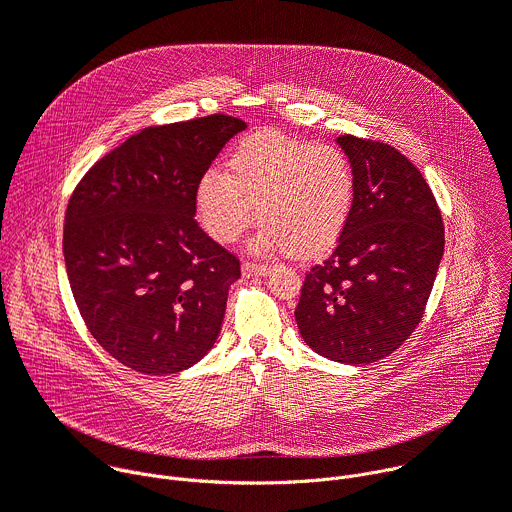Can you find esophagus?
<instances>
[{
  "mask_svg": "<svg viewBox=\"0 0 512 512\" xmlns=\"http://www.w3.org/2000/svg\"><path fill=\"white\" fill-rule=\"evenodd\" d=\"M271 271V265L265 263H255V261H245L243 263V275L253 277V275H267Z\"/></svg>",
  "mask_w": 512,
  "mask_h": 512,
  "instance_id": "34e87169",
  "label": "esophagus"
}]
</instances>
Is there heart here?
Listing matches in <instances>:
<instances>
[{"mask_svg": "<svg viewBox=\"0 0 512 512\" xmlns=\"http://www.w3.org/2000/svg\"><path fill=\"white\" fill-rule=\"evenodd\" d=\"M356 200V176L336 145L277 131L245 137L227 174L210 170L196 186V216L216 243H233L263 223L257 249H287L298 259L328 255L342 239Z\"/></svg>", "mask_w": 512, "mask_h": 512, "instance_id": "1", "label": "heart"}]
</instances>
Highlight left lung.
Returning a JSON list of instances; mask_svg holds the SVG:
<instances>
[{
  "mask_svg": "<svg viewBox=\"0 0 512 512\" xmlns=\"http://www.w3.org/2000/svg\"><path fill=\"white\" fill-rule=\"evenodd\" d=\"M356 176L350 223L310 267L296 308L318 354L369 364L397 350L425 314L444 255V221L421 172L393 145L340 135Z\"/></svg>",
  "mask_w": 512,
  "mask_h": 512,
  "instance_id": "8db88e82",
  "label": "left lung"
}]
</instances>
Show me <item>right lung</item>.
Segmentation results:
<instances>
[{
  "mask_svg": "<svg viewBox=\"0 0 512 512\" xmlns=\"http://www.w3.org/2000/svg\"><path fill=\"white\" fill-rule=\"evenodd\" d=\"M247 125L214 113L152 125L103 156L72 190L62 251L93 338L125 367L170 375L214 344L237 255L196 223V186Z\"/></svg>",
  "mask_w": 512,
  "mask_h": 512,
  "instance_id": "obj_1",
  "label": "right lung"
}]
</instances>
